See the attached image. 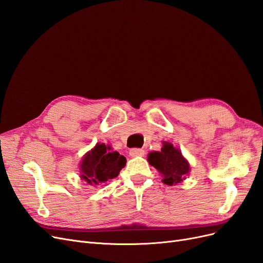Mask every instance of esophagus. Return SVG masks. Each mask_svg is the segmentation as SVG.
<instances>
[{
	"instance_id": "1",
	"label": "esophagus",
	"mask_w": 263,
	"mask_h": 263,
	"mask_svg": "<svg viewBox=\"0 0 263 263\" xmlns=\"http://www.w3.org/2000/svg\"><path fill=\"white\" fill-rule=\"evenodd\" d=\"M130 156H132V157L144 156V149H142V148H132L130 151Z\"/></svg>"
}]
</instances>
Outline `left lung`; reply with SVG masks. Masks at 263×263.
Returning a JSON list of instances; mask_svg holds the SVG:
<instances>
[{
	"label": "left lung",
	"instance_id": "left-lung-1",
	"mask_svg": "<svg viewBox=\"0 0 263 263\" xmlns=\"http://www.w3.org/2000/svg\"><path fill=\"white\" fill-rule=\"evenodd\" d=\"M147 160L163 174V183L172 185L185 179L190 166L186 159L182 156L181 152L171 143H163L161 152H152Z\"/></svg>",
	"mask_w": 263,
	"mask_h": 263
}]
</instances>
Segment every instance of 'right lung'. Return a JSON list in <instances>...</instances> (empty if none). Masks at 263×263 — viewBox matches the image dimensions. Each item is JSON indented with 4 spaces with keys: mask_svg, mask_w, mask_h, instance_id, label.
<instances>
[{
    "mask_svg": "<svg viewBox=\"0 0 263 263\" xmlns=\"http://www.w3.org/2000/svg\"><path fill=\"white\" fill-rule=\"evenodd\" d=\"M125 162V157L118 152H111L105 144H96L81 162V178L90 184L105 183L118 176Z\"/></svg>",
    "mask_w": 263,
    "mask_h": 263,
    "instance_id": "add662e5",
    "label": "right lung"
}]
</instances>
